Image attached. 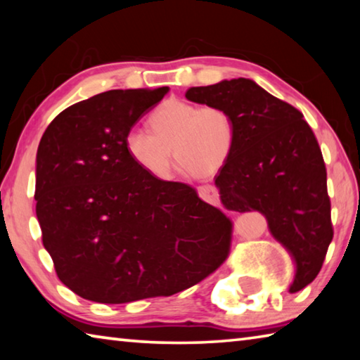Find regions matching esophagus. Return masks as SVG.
I'll use <instances>...</instances> for the list:
<instances>
[{"mask_svg":"<svg viewBox=\"0 0 360 360\" xmlns=\"http://www.w3.org/2000/svg\"><path fill=\"white\" fill-rule=\"evenodd\" d=\"M198 195H200V198L205 200V202L211 203V205H221V202H219V192H217L216 187L200 186L198 187Z\"/></svg>","mask_w":360,"mask_h":360,"instance_id":"1","label":"esophagus"}]
</instances>
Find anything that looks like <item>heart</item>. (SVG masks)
Returning a JSON list of instances; mask_svg holds the SVG:
<instances>
[{
	"instance_id": "1",
	"label": "heart",
	"mask_w": 360,
	"mask_h": 360,
	"mask_svg": "<svg viewBox=\"0 0 360 360\" xmlns=\"http://www.w3.org/2000/svg\"><path fill=\"white\" fill-rule=\"evenodd\" d=\"M148 125L150 131H127L124 146L130 160L158 181L172 176V150L182 172L210 178L227 165L238 141L233 114L219 105L200 106L169 98L150 112Z\"/></svg>"
}]
</instances>
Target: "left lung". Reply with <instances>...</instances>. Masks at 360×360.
I'll return each mask as SVG.
<instances>
[{"instance_id":"obj_1","label":"left lung","mask_w":360,"mask_h":360,"mask_svg":"<svg viewBox=\"0 0 360 360\" xmlns=\"http://www.w3.org/2000/svg\"><path fill=\"white\" fill-rule=\"evenodd\" d=\"M188 101L233 114L238 141L214 184L229 211L264 214L273 238L295 264L289 292L318 276L333 238L322 152L303 114L252 79L191 87Z\"/></svg>"}]
</instances>
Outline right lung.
<instances>
[{
	"label": "right lung",
	"mask_w": 360,
	"mask_h": 360,
	"mask_svg": "<svg viewBox=\"0 0 360 360\" xmlns=\"http://www.w3.org/2000/svg\"><path fill=\"white\" fill-rule=\"evenodd\" d=\"M168 87L109 90L66 108L36 154V217L66 288L96 303L168 297L216 271L231 224L193 187L127 155V131Z\"/></svg>",
	"instance_id": "right-lung-1"
}]
</instances>
